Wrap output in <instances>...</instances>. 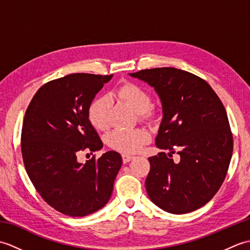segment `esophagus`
<instances>
[{
	"label": "esophagus",
	"instance_id": "34e87169",
	"mask_svg": "<svg viewBox=\"0 0 250 250\" xmlns=\"http://www.w3.org/2000/svg\"><path fill=\"white\" fill-rule=\"evenodd\" d=\"M121 157H122V161H124V163L129 162V161L132 160V159L134 158L133 156H131V155H126V153H124V155H122Z\"/></svg>",
	"mask_w": 250,
	"mask_h": 250
}]
</instances>
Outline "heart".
<instances>
[{
	"label": "heart",
	"instance_id": "1",
	"mask_svg": "<svg viewBox=\"0 0 250 250\" xmlns=\"http://www.w3.org/2000/svg\"><path fill=\"white\" fill-rule=\"evenodd\" d=\"M117 97L139 115L143 122H152L157 118V110L151 106V95L147 90L134 83H125L117 90ZM109 101L105 97H98L88 106V118L95 129L104 131L107 129V113ZM150 140V135L144 129L115 130L107 135L108 146L122 153H134L142 149Z\"/></svg>",
	"mask_w": 250,
	"mask_h": 250
}]
</instances>
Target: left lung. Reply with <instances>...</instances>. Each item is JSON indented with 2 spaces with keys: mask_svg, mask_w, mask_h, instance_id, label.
<instances>
[{
  "mask_svg": "<svg viewBox=\"0 0 250 250\" xmlns=\"http://www.w3.org/2000/svg\"><path fill=\"white\" fill-rule=\"evenodd\" d=\"M156 89L163 118L149 158L145 186L157 206L186 214L205 205L221 187L229 168L233 136L224 104L203 78L175 67L130 73ZM181 157L172 160V153Z\"/></svg>",
  "mask_w": 250,
  "mask_h": 250,
  "instance_id": "obj_1",
  "label": "left lung"
}]
</instances>
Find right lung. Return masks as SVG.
Listing matches in <instances>:
<instances>
[{
    "label": "right lung",
    "mask_w": 250,
    "mask_h": 250,
    "mask_svg": "<svg viewBox=\"0 0 250 250\" xmlns=\"http://www.w3.org/2000/svg\"><path fill=\"white\" fill-rule=\"evenodd\" d=\"M111 75L76 73L43 84L25 110L21 153L25 171L47 204L71 217L107 203L122 164L110 150L79 163L82 151L103 147L88 118V106Z\"/></svg>",
    "instance_id": "obj_1"
}]
</instances>
